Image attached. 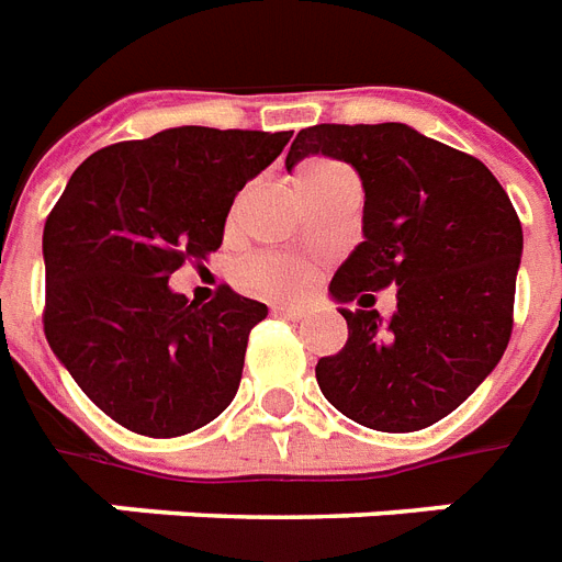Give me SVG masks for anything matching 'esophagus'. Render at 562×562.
<instances>
[{"mask_svg": "<svg viewBox=\"0 0 562 562\" xmlns=\"http://www.w3.org/2000/svg\"><path fill=\"white\" fill-rule=\"evenodd\" d=\"M273 315L289 317V321H306L308 312L303 306H273Z\"/></svg>", "mask_w": 562, "mask_h": 562, "instance_id": "esophagus-1", "label": "esophagus"}]
</instances>
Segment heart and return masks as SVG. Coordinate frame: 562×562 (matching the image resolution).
<instances>
[{"label": "heart", "instance_id": "obj_1", "mask_svg": "<svg viewBox=\"0 0 562 562\" xmlns=\"http://www.w3.org/2000/svg\"><path fill=\"white\" fill-rule=\"evenodd\" d=\"M344 175H350V171L344 169L341 162L306 160L294 171V187H297V194L303 198V194L315 192L324 183H329L335 178H344ZM245 280L254 289L265 291V294L291 297V294H300V291L306 289L308 273L303 265H297L294 259H285V256H259L254 262H247Z\"/></svg>", "mask_w": 562, "mask_h": 562}]
</instances>
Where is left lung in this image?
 <instances>
[{
	"label": "left lung",
	"mask_w": 562,
	"mask_h": 562,
	"mask_svg": "<svg viewBox=\"0 0 562 562\" xmlns=\"http://www.w3.org/2000/svg\"><path fill=\"white\" fill-rule=\"evenodd\" d=\"M350 162L364 187V241L329 282L347 344L317 361L321 391L375 431H419L452 414L505 356L522 224L493 171L400 122L315 125L285 157ZM397 285L382 325L373 290Z\"/></svg>",
	"instance_id": "8db88e82"
}]
</instances>
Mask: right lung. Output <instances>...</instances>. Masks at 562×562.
<instances>
[{
  "label": "right lung",
  "instance_id": "right-lung-1",
  "mask_svg": "<svg viewBox=\"0 0 562 562\" xmlns=\"http://www.w3.org/2000/svg\"><path fill=\"white\" fill-rule=\"evenodd\" d=\"M289 139L291 131L187 125L108 145L48 212L43 333L119 426L189 435L236 396L247 335L268 306L229 285L198 306L169 277L218 250L236 194Z\"/></svg>",
  "mask_w": 562,
  "mask_h": 562
}]
</instances>
